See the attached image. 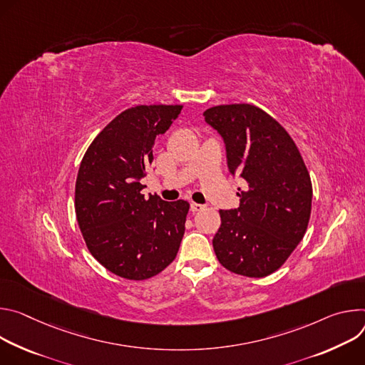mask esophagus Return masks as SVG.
<instances>
[{
	"mask_svg": "<svg viewBox=\"0 0 365 365\" xmlns=\"http://www.w3.org/2000/svg\"><path fill=\"white\" fill-rule=\"evenodd\" d=\"M190 209H191V212H200V210H203L205 209V206L203 205H198V203H192L190 205Z\"/></svg>",
	"mask_w": 365,
	"mask_h": 365,
	"instance_id": "obj_1",
	"label": "esophagus"
}]
</instances>
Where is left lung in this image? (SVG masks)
Returning <instances> with one entry per match:
<instances>
[{"mask_svg": "<svg viewBox=\"0 0 365 365\" xmlns=\"http://www.w3.org/2000/svg\"><path fill=\"white\" fill-rule=\"evenodd\" d=\"M205 121L223 139L227 168L245 180L237 209L220 210L213 237L219 262L245 277L278 269L303 239L312 210V181L303 158L277 120L251 104L207 108Z\"/></svg>", "mask_w": 365, "mask_h": 365, "instance_id": "obj_1", "label": "left lung"}]
</instances>
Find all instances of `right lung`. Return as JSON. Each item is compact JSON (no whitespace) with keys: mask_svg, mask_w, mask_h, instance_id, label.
<instances>
[{"mask_svg":"<svg viewBox=\"0 0 365 365\" xmlns=\"http://www.w3.org/2000/svg\"><path fill=\"white\" fill-rule=\"evenodd\" d=\"M182 106H136L98 133L79 165L75 213L91 255L113 274L146 279L177 257L190 205L145 197L153 145Z\"/></svg>","mask_w":365,"mask_h":365,"instance_id":"1","label":"right lung"}]
</instances>
